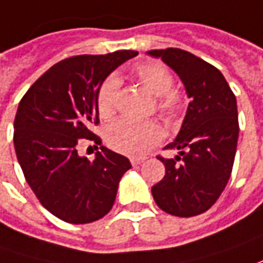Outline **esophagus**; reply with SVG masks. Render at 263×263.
<instances>
[{
  "mask_svg": "<svg viewBox=\"0 0 263 263\" xmlns=\"http://www.w3.org/2000/svg\"><path fill=\"white\" fill-rule=\"evenodd\" d=\"M131 164L132 166H140L141 163H144V159H141V157H131Z\"/></svg>",
  "mask_w": 263,
  "mask_h": 263,
  "instance_id": "esophagus-1",
  "label": "esophagus"
}]
</instances>
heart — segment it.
Returning a JSON list of instances; mask_svg holds the SVG:
<instances>
[{
	"label": "heart",
	"instance_id": "1",
	"mask_svg": "<svg viewBox=\"0 0 263 263\" xmlns=\"http://www.w3.org/2000/svg\"><path fill=\"white\" fill-rule=\"evenodd\" d=\"M132 76L149 95L156 97V109L164 119L175 121L185 109V99L180 91L173 88L175 78L167 67L160 62H140L132 67ZM119 80L110 76L99 87L96 103L99 115L107 119L116 110ZM104 138L107 145L126 156H144L164 138L159 123H137L119 119L107 126Z\"/></svg>",
	"mask_w": 263,
	"mask_h": 263
}]
</instances>
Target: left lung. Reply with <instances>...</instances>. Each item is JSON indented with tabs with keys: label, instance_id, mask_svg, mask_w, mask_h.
<instances>
[{
	"label": "left lung",
	"instance_id": "8db88e82",
	"mask_svg": "<svg viewBox=\"0 0 263 263\" xmlns=\"http://www.w3.org/2000/svg\"><path fill=\"white\" fill-rule=\"evenodd\" d=\"M176 72L191 99L176 140L175 159L160 157L166 175L151 187L156 204L176 217L210 210L224 191L234 163L239 119L236 96L214 65L177 48L148 50Z\"/></svg>",
	"mask_w": 263,
	"mask_h": 263
}]
</instances>
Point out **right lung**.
Instances as JSON below:
<instances>
[{
    "label": "right lung",
    "mask_w": 263,
    "mask_h": 263,
    "mask_svg": "<svg viewBox=\"0 0 263 263\" xmlns=\"http://www.w3.org/2000/svg\"><path fill=\"white\" fill-rule=\"evenodd\" d=\"M137 50L78 55L50 67L20 100L14 119V148L26 182L50 214L87 224L112 210L119 180L131 163L106 147L93 161L78 154L81 140H102L96 97L106 77ZM95 145V147H96Z\"/></svg>",
    "instance_id": "add662e5"
}]
</instances>
